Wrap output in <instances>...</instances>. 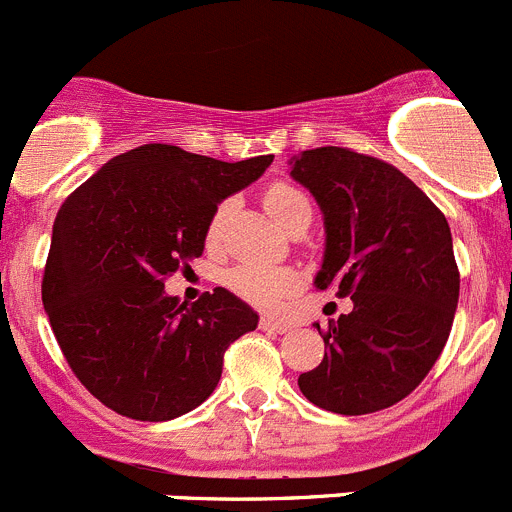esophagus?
<instances>
[{
    "label": "esophagus",
    "instance_id": "1",
    "mask_svg": "<svg viewBox=\"0 0 512 512\" xmlns=\"http://www.w3.org/2000/svg\"><path fill=\"white\" fill-rule=\"evenodd\" d=\"M260 328H262V331H267V333H288V331H293L295 326L290 321H275V318H262Z\"/></svg>",
    "mask_w": 512,
    "mask_h": 512
}]
</instances>
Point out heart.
Listing matches in <instances>:
<instances>
[{
	"label": "heart",
	"instance_id": "heart-1",
	"mask_svg": "<svg viewBox=\"0 0 512 512\" xmlns=\"http://www.w3.org/2000/svg\"><path fill=\"white\" fill-rule=\"evenodd\" d=\"M265 209L272 214V219L278 224H283L300 204H310L303 191L295 189L290 184H272L265 191ZM227 204H219L217 212L209 219L207 237L214 240L219 234V227L224 222V214H227ZM295 283V275L283 267H267V265H240L229 272V285H232L234 293H240L242 298L250 300L255 305H270L280 303L285 293L290 290V285Z\"/></svg>",
	"mask_w": 512,
	"mask_h": 512
}]
</instances>
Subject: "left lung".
<instances>
[{
  "label": "left lung",
  "mask_w": 512,
  "mask_h": 512,
  "mask_svg": "<svg viewBox=\"0 0 512 512\" xmlns=\"http://www.w3.org/2000/svg\"><path fill=\"white\" fill-rule=\"evenodd\" d=\"M290 176L323 214L313 285L353 300L351 313L328 321L326 356L298 386L326 412H379L422 384L450 338L460 298L450 224L399 169L351 148L303 151Z\"/></svg>",
  "instance_id": "obj_1"
}]
</instances>
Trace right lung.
<instances>
[{"instance_id":"right-lung-1","label":"right lung","mask_w":512,"mask_h":512,"mask_svg":"<svg viewBox=\"0 0 512 512\" xmlns=\"http://www.w3.org/2000/svg\"><path fill=\"white\" fill-rule=\"evenodd\" d=\"M270 164L272 156L227 164L146 143L62 202L42 305L70 369L105 407L166 422L217 389L224 351L260 315L224 288L179 303L164 280L202 255L219 204Z\"/></svg>"}]
</instances>
